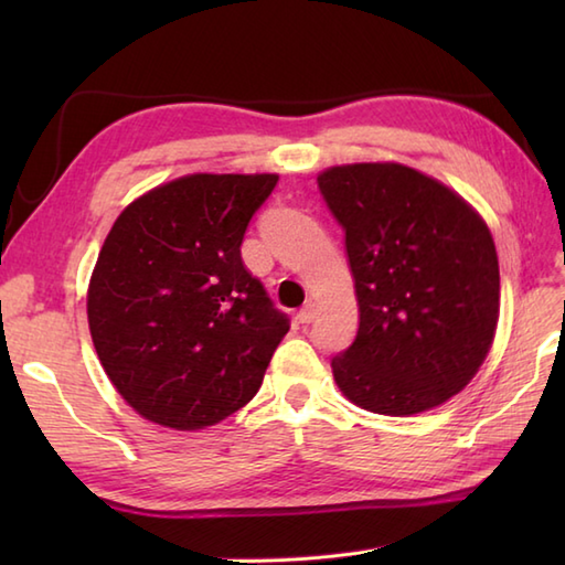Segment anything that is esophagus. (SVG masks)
Masks as SVG:
<instances>
[{
    "label": "esophagus",
    "instance_id": "esophagus-1",
    "mask_svg": "<svg viewBox=\"0 0 565 565\" xmlns=\"http://www.w3.org/2000/svg\"><path fill=\"white\" fill-rule=\"evenodd\" d=\"M316 318V303H306L301 310H298V320L301 322H313Z\"/></svg>",
    "mask_w": 565,
    "mask_h": 565
}]
</instances>
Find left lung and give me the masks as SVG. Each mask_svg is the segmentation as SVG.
<instances>
[{"mask_svg": "<svg viewBox=\"0 0 565 565\" xmlns=\"http://www.w3.org/2000/svg\"><path fill=\"white\" fill-rule=\"evenodd\" d=\"M318 189L344 231L359 330L332 356L354 405L379 415L437 407L476 376L493 344L500 269L468 203L413 167H330Z\"/></svg>", "mask_w": 565, "mask_h": 565, "instance_id": "left-lung-1", "label": "left lung"}]
</instances>
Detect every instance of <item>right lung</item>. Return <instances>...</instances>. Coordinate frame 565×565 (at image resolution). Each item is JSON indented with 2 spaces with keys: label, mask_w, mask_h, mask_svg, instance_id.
Wrapping results in <instances>:
<instances>
[{
  "label": "right lung",
  "mask_w": 565,
  "mask_h": 565,
  "mask_svg": "<svg viewBox=\"0 0 565 565\" xmlns=\"http://www.w3.org/2000/svg\"><path fill=\"white\" fill-rule=\"evenodd\" d=\"M276 174H189L118 215L87 318L106 376L150 423L201 429L247 405L289 332L239 245Z\"/></svg>",
  "instance_id": "add662e5"
}]
</instances>
